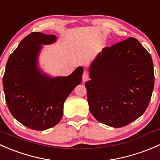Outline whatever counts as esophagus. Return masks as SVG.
I'll return each mask as SVG.
<instances>
[{"label": "esophagus", "mask_w": 160, "mask_h": 160, "mask_svg": "<svg viewBox=\"0 0 160 160\" xmlns=\"http://www.w3.org/2000/svg\"><path fill=\"white\" fill-rule=\"evenodd\" d=\"M88 78H89V76H88V72H87L86 70H84L83 71V82L87 81V80H88Z\"/></svg>", "instance_id": "1"}]
</instances>
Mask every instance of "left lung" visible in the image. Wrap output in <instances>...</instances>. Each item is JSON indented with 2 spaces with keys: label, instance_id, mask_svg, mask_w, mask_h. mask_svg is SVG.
<instances>
[{
  "label": "left lung",
  "instance_id": "1",
  "mask_svg": "<svg viewBox=\"0 0 160 160\" xmlns=\"http://www.w3.org/2000/svg\"><path fill=\"white\" fill-rule=\"evenodd\" d=\"M85 83L89 108L101 123L121 128L136 120L149 104L154 88L151 56L135 38L98 55Z\"/></svg>",
  "mask_w": 160,
  "mask_h": 160
}]
</instances>
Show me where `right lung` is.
<instances>
[{"instance_id": "add662e5", "label": "right lung", "mask_w": 160, "mask_h": 160, "mask_svg": "<svg viewBox=\"0 0 160 160\" xmlns=\"http://www.w3.org/2000/svg\"><path fill=\"white\" fill-rule=\"evenodd\" d=\"M56 36L32 32L19 43L6 64L3 88L13 117L33 130L42 131L57 125L63 114V104L82 81L83 67L68 77L52 78L37 67L42 46L56 42Z\"/></svg>"}]
</instances>
